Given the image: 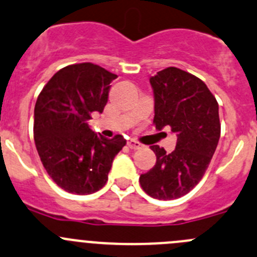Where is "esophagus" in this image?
Returning <instances> with one entry per match:
<instances>
[{
  "label": "esophagus",
  "instance_id": "obj_1",
  "mask_svg": "<svg viewBox=\"0 0 257 257\" xmlns=\"http://www.w3.org/2000/svg\"><path fill=\"white\" fill-rule=\"evenodd\" d=\"M128 147L131 149H141L143 146H142V144L139 143V142L134 141V139H131V141L128 142Z\"/></svg>",
  "mask_w": 257,
  "mask_h": 257
}]
</instances>
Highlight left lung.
I'll return each mask as SVG.
<instances>
[{
	"label": "left lung",
	"instance_id": "left-lung-1",
	"mask_svg": "<svg viewBox=\"0 0 257 257\" xmlns=\"http://www.w3.org/2000/svg\"><path fill=\"white\" fill-rule=\"evenodd\" d=\"M154 95L156 128L169 126L177 136L176 149L167 154L152 146L157 162L139 182L157 200H176L202 179L221 133L218 104L197 76L171 66L149 79Z\"/></svg>",
	"mask_w": 257,
	"mask_h": 257
}]
</instances>
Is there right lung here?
<instances>
[{"label": "right lung", "mask_w": 257, "mask_h": 257, "mask_svg": "<svg viewBox=\"0 0 257 257\" xmlns=\"http://www.w3.org/2000/svg\"><path fill=\"white\" fill-rule=\"evenodd\" d=\"M118 76L83 62L62 68L44 86L34 113L37 153L52 181L64 191L90 195L103 188L114 158L125 146L94 133L88 120L103 113L110 83Z\"/></svg>", "instance_id": "obj_1"}]
</instances>
